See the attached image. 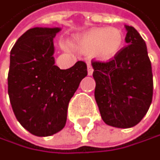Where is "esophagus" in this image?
I'll return each mask as SVG.
<instances>
[{
  "instance_id": "1",
  "label": "esophagus",
  "mask_w": 160,
  "mask_h": 160,
  "mask_svg": "<svg viewBox=\"0 0 160 160\" xmlns=\"http://www.w3.org/2000/svg\"><path fill=\"white\" fill-rule=\"evenodd\" d=\"M92 72H93V68H92V64L88 62V76H92Z\"/></svg>"
}]
</instances>
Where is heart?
Masks as SVG:
<instances>
[{
    "label": "heart",
    "instance_id": "heart-1",
    "mask_svg": "<svg viewBox=\"0 0 160 160\" xmlns=\"http://www.w3.org/2000/svg\"><path fill=\"white\" fill-rule=\"evenodd\" d=\"M124 36L117 28H94L74 36L71 46L83 55H92L100 62L117 58L123 48Z\"/></svg>",
    "mask_w": 160,
    "mask_h": 160
}]
</instances>
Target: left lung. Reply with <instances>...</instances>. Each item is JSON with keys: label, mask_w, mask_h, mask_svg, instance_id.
I'll return each mask as SVG.
<instances>
[{"label": "left lung", "mask_w": 160, "mask_h": 160, "mask_svg": "<svg viewBox=\"0 0 160 160\" xmlns=\"http://www.w3.org/2000/svg\"><path fill=\"white\" fill-rule=\"evenodd\" d=\"M128 46L112 61H92L94 98L103 122L128 128L138 124L152 102L153 81L148 48L138 32L125 26Z\"/></svg>", "instance_id": "left-lung-1"}]
</instances>
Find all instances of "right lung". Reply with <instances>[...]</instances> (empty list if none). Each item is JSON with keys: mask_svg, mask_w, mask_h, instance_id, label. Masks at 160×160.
<instances>
[{"mask_svg": "<svg viewBox=\"0 0 160 160\" xmlns=\"http://www.w3.org/2000/svg\"><path fill=\"white\" fill-rule=\"evenodd\" d=\"M60 28H33L18 38L10 56L8 93L17 119L29 132L50 136L67 122L68 102L88 76L84 62L55 66L53 38Z\"/></svg>", "mask_w": 160, "mask_h": 160, "instance_id": "right-lung-1", "label": "right lung"}]
</instances>
